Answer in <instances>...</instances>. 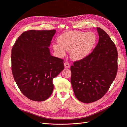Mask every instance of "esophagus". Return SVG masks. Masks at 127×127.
Segmentation results:
<instances>
[{"label": "esophagus", "instance_id": "34e87169", "mask_svg": "<svg viewBox=\"0 0 127 127\" xmlns=\"http://www.w3.org/2000/svg\"><path fill=\"white\" fill-rule=\"evenodd\" d=\"M64 66L65 68H69L70 67V64L67 62H65L64 63Z\"/></svg>", "mask_w": 127, "mask_h": 127}]
</instances>
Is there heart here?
<instances>
[{
  "label": "heart",
  "mask_w": 127,
  "mask_h": 127,
  "mask_svg": "<svg viewBox=\"0 0 127 127\" xmlns=\"http://www.w3.org/2000/svg\"><path fill=\"white\" fill-rule=\"evenodd\" d=\"M96 41V37L91 32H68L61 35L58 39L59 43L53 44L52 48L61 57L66 55V50L70 51V56L72 60H80L89 54Z\"/></svg>",
  "instance_id": "1"
}]
</instances>
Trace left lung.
I'll return each mask as SVG.
<instances>
[{"label":"left lung","instance_id":"8db88e82","mask_svg":"<svg viewBox=\"0 0 127 127\" xmlns=\"http://www.w3.org/2000/svg\"><path fill=\"white\" fill-rule=\"evenodd\" d=\"M99 36L93 52L75 61L70 67L71 83L76 98L92 103L104 95L116 78L118 52L113 42L104 31L97 28Z\"/></svg>","mask_w":127,"mask_h":127}]
</instances>
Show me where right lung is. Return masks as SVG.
<instances>
[{
    "label": "right lung",
    "instance_id": "add662e5",
    "mask_svg": "<svg viewBox=\"0 0 127 127\" xmlns=\"http://www.w3.org/2000/svg\"><path fill=\"white\" fill-rule=\"evenodd\" d=\"M56 32L30 30L18 37L11 50V70L22 93L41 102L52 93L53 79L64 69V60L52 56L49 47Z\"/></svg>",
    "mask_w": 127,
    "mask_h": 127
}]
</instances>
